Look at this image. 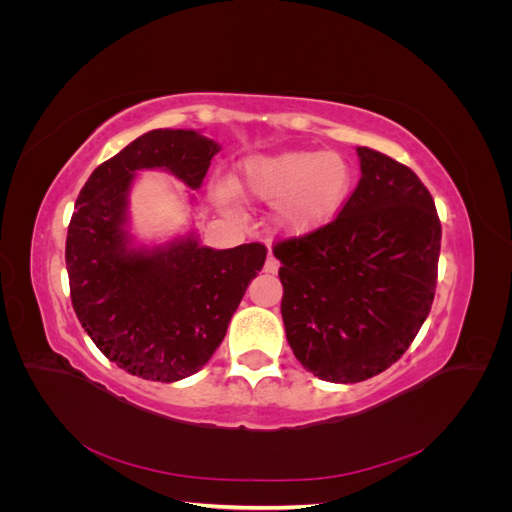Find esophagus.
I'll return each instance as SVG.
<instances>
[{
  "label": "esophagus",
  "mask_w": 512,
  "mask_h": 512,
  "mask_svg": "<svg viewBox=\"0 0 512 512\" xmlns=\"http://www.w3.org/2000/svg\"><path fill=\"white\" fill-rule=\"evenodd\" d=\"M277 269H280V260H277L273 254H269L267 262H265V271L267 273H277Z\"/></svg>",
  "instance_id": "1"
}]
</instances>
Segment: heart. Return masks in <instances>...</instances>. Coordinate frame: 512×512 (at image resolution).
I'll use <instances>...</instances> for the list:
<instances>
[{
  "label": "heart",
  "instance_id": "obj_1",
  "mask_svg": "<svg viewBox=\"0 0 512 512\" xmlns=\"http://www.w3.org/2000/svg\"><path fill=\"white\" fill-rule=\"evenodd\" d=\"M352 185V170L335 151L290 149L258 153L239 164L235 188L258 203L273 205L271 220L288 237H303L327 226L342 211ZM222 205L235 190L218 183L213 190Z\"/></svg>",
  "mask_w": 512,
  "mask_h": 512
}]
</instances>
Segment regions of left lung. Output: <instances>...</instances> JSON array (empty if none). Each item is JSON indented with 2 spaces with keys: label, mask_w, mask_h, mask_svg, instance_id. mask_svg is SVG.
<instances>
[{
  "label": "left lung",
  "mask_w": 512,
  "mask_h": 512,
  "mask_svg": "<svg viewBox=\"0 0 512 512\" xmlns=\"http://www.w3.org/2000/svg\"><path fill=\"white\" fill-rule=\"evenodd\" d=\"M361 179L337 218L273 247L286 339L314 376L352 384L404 354L436 294L442 226L412 170L356 147Z\"/></svg>",
  "instance_id": "1"
}]
</instances>
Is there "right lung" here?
Wrapping results in <instances>:
<instances>
[{
  "mask_svg": "<svg viewBox=\"0 0 512 512\" xmlns=\"http://www.w3.org/2000/svg\"><path fill=\"white\" fill-rule=\"evenodd\" d=\"M220 145L194 130H151L100 164L76 198L66 267L76 318L108 361L128 374L177 382L218 350L267 247L200 245L190 232L136 247L128 196L138 170H166L198 190Z\"/></svg>",
  "mask_w": 512,
  "mask_h": 512,
  "instance_id": "obj_1",
  "label": "right lung"
}]
</instances>
